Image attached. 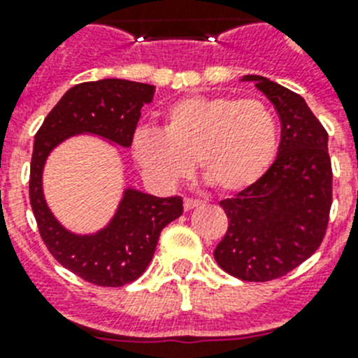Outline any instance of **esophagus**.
Returning <instances> with one entry per match:
<instances>
[{"label":"esophagus","mask_w":358,"mask_h":358,"mask_svg":"<svg viewBox=\"0 0 358 358\" xmlns=\"http://www.w3.org/2000/svg\"><path fill=\"white\" fill-rule=\"evenodd\" d=\"M199 204H201V201H197V199H189V197H186L185 202H182V206H185L186 211L194 210V208H197Z\"/></svg>","instance_id":"1"}]
</instances>
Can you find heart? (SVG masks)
I'll return each instance as SVG.
<instances>
[{
	"mask_svg": "<svg viewBox=\"0 0 358 358\" xmlns=\"http://www.w3.org/2000/svg\"><path fill=\"white\" fill-rule=\"evenodd\" d=\"M278 150V123L260 100L188 96L164 113L163 132L140 129L132 154L145 176L172 186L199 172L218 192L236 194L265 176Z\"/></svg>",
	"mask_w": 358,
	"mask_h": 358,
	"instance_id": "heart-1",
	"label": "heart"
}]
</instances>
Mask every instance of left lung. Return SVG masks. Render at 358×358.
<instances>
[{"label":"left lung","mask_w":358,"mask_h":358,"mask_svg":"<svg viewBox=\"0 0 358 358\" xmlns=\"http://www.w3.org/2000/svg\"><path fill=\"white\" fill-rule=\"evenodd\" d=\"M281 122L276 161L260 181L220 201L229 218L215 260L243 281L285 276L317 251L331 208L328 132L303 96L260 75H245Z\"/></svg>","instance_id":"obj_1"}]
</instances>
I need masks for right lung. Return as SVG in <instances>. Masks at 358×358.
<instances>
[{"label": "right lung", "instance_id": "1", "mask_svg": "<svg viewBox=\"0 0 358 358\" xmlns=\"http://www.w3.org/2000/svg\"><path fill=\"white\" fill-rule=\"evenodd\" d=\"M154 93V85L122 78L82 82L66 91L36 134L30 204L41 238L62 267L93 285L122 287L138 280L150 264L161 229L182 215V199L127 188L106 227L93 235H77L53 217L44 201V163L57 145L77 134L131 147L141 107L152 102Z\"/></svg>", "mask_w": 358, "mask_h": 358}]
</instances>
